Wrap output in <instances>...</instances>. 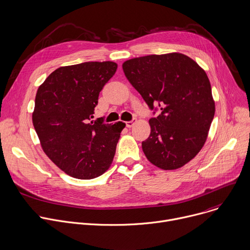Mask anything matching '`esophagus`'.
<instances>
[{"label":"esophagus","instance_id":"34e87169","mask_svg":"<svg viewBox=\"0 0 250 250\" xmlns=\"http://www.w3.org/2000/svg\"><path fill=\"white\" fill-rule=\"evenodd\" d=\"M135 122H136V119H133V120H131V121H126L125 122V124H126V127H128V128H131L134 124H135Z\"/></svg>","mask_w":250,"mask_h":250}]
</instances>
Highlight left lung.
<instances>
[{
	"mask_svg": "<svg viewBox=\"0 0 250 250\" xmlns=\"http://www.w3.org/2000/svg\"><path fill=\"white\" fill-rule=\"evenodd\" d=\"M122 68L148 107L161 109L148 121L151 134L142 142L145 156L162 169L183 167L200 152L215 115L207 74L181 53L134 58Z\"/></svg>",
	"mask_w": 250,
	"mask_h": 250,
	"instance_id": "8db88e82",
	"label": "left lung"
}]
</instances>
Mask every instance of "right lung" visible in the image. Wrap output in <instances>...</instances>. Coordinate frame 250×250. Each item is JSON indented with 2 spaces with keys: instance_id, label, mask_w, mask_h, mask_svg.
Listing matches in <instances>:
<instances>
[{
  "instance_id": "obj_1",
  "label": "right lung",
  "mask_w": 250,
  "mask_h": 250,
  "mask_svg": "<svg viewBox=\"0 0 250 250\" xmlns=\"http://www.w3.org/2000/svg\"><path fill=\"white\" fill-rule=\"evenodd\" d=\"M117 70L114 62L60 67L38 87L32 123L47 157L78 179H92L112 164L122 122L90 121L98 95Z\"/></svg>"
}]
</instances>
